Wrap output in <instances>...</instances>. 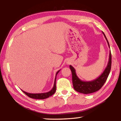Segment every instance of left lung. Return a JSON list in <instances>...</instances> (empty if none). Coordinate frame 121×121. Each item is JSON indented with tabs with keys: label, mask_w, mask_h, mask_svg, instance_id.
<instances>
[{
	"label": "left lung",
	"mask_w": 121,
	"mask_h": 121,
	"mask_svg": "<svg viewBox=\"0 0 121 121\" xmlns=\"http://www.w3.org/2000/svg\"><path fill=\"white\" fill-rule=\"evenodd\" d=\"M102 34H104L107 42L108 45V46L110 48V46L108 43L107 38L105 36L104 32H102ZM111 65H112V55L111 52H109V60L107 63V67L104 71H103L101 75L97 78L94 79V80L91 81H83L79 78L76 73V70L75 68L70 65V69L72 73V81L73 84V86L75 90L78 92L79 93H82L83 94H89L99 90L104 85V84L107 80L108 75L109 74V73L111 69Z\"/></svg>",
	"instance_id": "left-lung-1"
}]
</instances>
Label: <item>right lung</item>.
I'll return each mask as SVG.
<instances>
[{"mask_svg":"<svg viewBox=\"0 0 121 121\" xmlns=\"http://www.w3.org/2000/svg\"><path fill=\"white\" fill-rule=\"evenodd\" d=\"M60 70H58L57 71L56 75V77H55L54 79V85H53V87L51 91L48 92H45V93H28L26 92H25L23 91V90H21L24 93H25L26 95L28 96L29 97L33 98V99H46L48 97H50V96L52 95L53 94H54L56 91V75L58 74V73L60 71Z\"/></svg>","mask_w":121,"mask_h":121,"instance_id":"1","label":"right lung"}]
</instances>
